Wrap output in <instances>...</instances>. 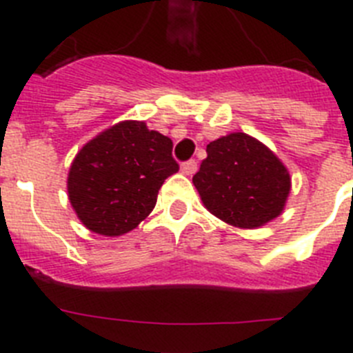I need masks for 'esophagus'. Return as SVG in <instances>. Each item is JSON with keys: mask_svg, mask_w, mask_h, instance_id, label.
I'll return each mask as SVG.
<instances>
[{"mask_svg": "<svg viewBox=\"0 0 353 353\" xmlns=\"http://www.w3.org/2000/svg\"><path fill=\"white\" fill-rule=\"evenodd\" d=\"M180 170H182L183 174H194L196 170H198V162L194 161V159H191V161H185L182 162V166H180Z\"/></svg>", "mask_w": 353, "mask_h": 353, "instance_id": "obj_1", "label": "esophagus"}]
</instances>
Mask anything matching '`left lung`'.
Returning <instances> with one entry per match:
<instances>
[{"mask_svg":"<svg viewBox=\"0 0 353 353\" xmlns=\"http://www.w3.org/2000/svg\"><path fill=\"white\" fill-rule=\"evenodd\" d=\"M192 183L210 214L249 230L281 215L292 189L285 164L244 132H232L207 145V159Z\"/></svg>","mask_w":353,"mask_h":353,"instance_id":"obj_1","label":"left lung"}]
</instances>
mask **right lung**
I'll return each mask as SVG.
<instances>
[{"instance_id":"right-lung-1","label":"right lung","mask_w":353,"mask_h":353,"mask_svg":"<svg viewBox=\"0 0 353 353\" xmlns=\"http://www.w3.org/2000/svg\"><path fill=\"white\" fill-rule=\"evenodd\" d=\"M171 150L168 136L136 120L120 121L86 143L67 179L81 223L105 236L134 230L154 210L164 180L179 171Z\"/></svg>"}]
</instances>
